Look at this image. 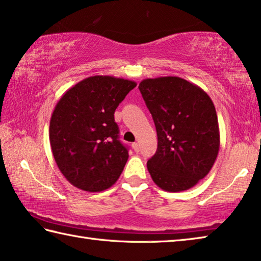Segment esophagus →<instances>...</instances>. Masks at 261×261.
Wrapping results in <instances>:
<instances>
[{
  "label": "esophagus",
  "mask_w": 261,
  "mask_h": 261,
  "mask_svg": "<svg viewBox=\"0 0 261 261\" xmlns=\"http://www.w3.org/2000/svg\"><path fill=\"white\" fill-rule=\"evenodd\" d=\"M132 148H134L135 152H139V149H140L139 144L138 143H134V144H132Z\"/></svg>",
  "instance_id": "34e87169"
}]
</instances>
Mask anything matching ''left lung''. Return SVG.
<instances>
[{
  "label": "left lung",
  "mask_w": 261,
  "mask_h": 261,
  "mask_svg": "<svg viewBox=\"0 0 261 261\" xmlns=\"http://www.w3.org/2000/svg\"><path fill=\"white\" fill-rule=\"evenodd\" d=\"M139 91L158 135V149L147 161L153 182L169 192L193 188L210 173L219 153L213 101L196 84L175 76L144 79Z\"/></svg>",
  "instance_id": "obj_1"
}]
</instances>
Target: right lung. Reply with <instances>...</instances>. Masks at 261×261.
I'll return each instance as SVG.
<instances>
[{"mask_svg": "<svg viewBox=\"0 0 261 261\" xmlns=\"http://www.w3.org/2000/svg\"><path fill=\"white\" fill-rule=\"evenodd\" d=\"M136 82L113 76L83 79L56 103L49 123L53 155L68 182L84 191L107 190L129 158L114 113Z\"/></svg>", "mask_w": 261, "mask_h": 261, "instance_id": "obj_1", "label": "right lung"}]
</instances>
